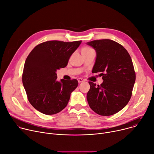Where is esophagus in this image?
I'll list each match as a JSON object with an SVG mask.
<instances>
[{"mask_svg": "<svg viewBox=\"0 0 154 154\" xmlns=\"http://www.w3.org/2000/svg\"><path fill=\"white\" fill-rule=\"evenodd\" d=\"M77 80H78V82L80 83H82V82H84L85 80H84V79H81V78H79L78 79H77Z\"/></svg>", "mask_w": 154, "mask_h": 154, "instance_id": "1", "label": "esophagus"}]
</instances>
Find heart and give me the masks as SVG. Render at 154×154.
Here are the masks:
<instances>
[{
	"mask_svg": "<svg viewBox=\"0 0 154 154\" xmlns=\"http://www.w3.org/2000/svg\"><path fill=\"white\" fill-rule=\"evenodd\" d=\"M92 50L91 48L90 47H83L82 50V51H89V50Z\"/></svg>",
	"mask_w": 154,
	"mask_h": 154,
	"instance_id": "obj_1",
	"label": "heart"
}]
</instances>
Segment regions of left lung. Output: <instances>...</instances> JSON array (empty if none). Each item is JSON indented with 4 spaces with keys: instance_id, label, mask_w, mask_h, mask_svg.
I'll use <instances>...</instances> for the list:
<instances>
[{
    "instance_id": "8db88e82",
    "label": "left lung",
    "mask_w": 154,
    "mask_h": 154,
    "mask_svg": "<svg viewBox=\"0 0 154 154\" xmlns=\"http://www.w3.org/2000/svg\"><path fill=\"white\" fill-rule=\"evenodd\" d=\"M87 44L96 53L92 73L101 72L103 80L97 86L88 82V104L97 114L112 116L123 109L131 97L136 80L132 60L127 50L114 40H93Z\"/></svg>"
}]
</instances>
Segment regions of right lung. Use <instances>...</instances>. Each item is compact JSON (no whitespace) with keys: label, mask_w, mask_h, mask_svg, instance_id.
<instances>
[{"label":"right lung","mask_w":154,"mask_h":154,"mask_svg":"<svg viewBox=\"0 0 154 154\" xmlns=\"http://www.w3.org/2000/svg\"><path fill=\"white\" fill-rule=\"evenodd\" d=\"M81 40H51L37 45L26 60L22 80L31 104L41 113L56 114L67 105L77 87L76 79L57 80V71L65 67Z\"/></svg>","instance_id":"1"}]
</instances>
